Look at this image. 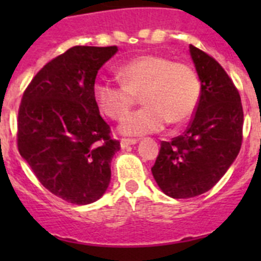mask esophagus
<instances>
[{"label":"esophagus","mask_w":261,"mask_h":261,"mask_svg":"<svg viewBox=\"0 0 261 261\" xmlns=\"http://www.w3.org/2000/svg\"><path fill=\"white\" fill-rule=\"evenodd\" d=\"M137 141V138H121L120 140V145H121V147H126L129 145H135Z\"/></svg>","instance_id":"1"}]
</instances>
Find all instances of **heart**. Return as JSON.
Returning <instances> with one entry per match:
<instances>
[{
    "instance_id": "1",
    "label": "heart",
    "mask_w": 261,
    "mask_h": 261,
    "mask_svg": "<svg viewBox=\"0 0 261 261\" xmlns=\"http://www.w3.org/2000/svg\"><path fill=\"white\" fill-rule=\"evenodd\" d=\"M116 75L121 85L98 81L93 96L105 116L120 120L142 95L145 107L121 121L120 129L126 135L156 132L168 121L174 125L186 123L199 105L201 85L195 69L187 62L145 53L121 64Z\"/></svg>"
}]
</instances>
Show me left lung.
<instances>
[{
	"label": "left lung",
	"mask_w": 261,
	"mask_h": 261,
	"mask_svg": "<svg viewBox=\"0 0 261 261\" xmlns=\"http://www.w3.org/2000/svg\"><path fill=\"white\" fill-rule=\"evenodd\" d=\"M201 81V95L183 135L161 142L151 172L172 199H190L209 191L229 170L243 140V107L238 89L225 69L191 45Z\"/></svg>",
	"instance_id": "left-lung-1"
}]
</instances>
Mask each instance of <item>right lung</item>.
Segmentation results:
<instances>
[{
    "mask_svg": "<svg viewBox=\"0 0 261 261\" xmlns=\"http://www.w3.org/2000/svg\"><path fill=\"white\" fill-rule=\"evenodd\" d=\"M117 47L75 45L31 80L18 110L17 145L49 192L77 205L96 201L111 180L120 142L93 96L98 70Z\"/></svg>",
    "mask_w": 261,
    "mask_h": 261,
    "instance_id": "1",
    "label": "right lung"
}]
</instances>
